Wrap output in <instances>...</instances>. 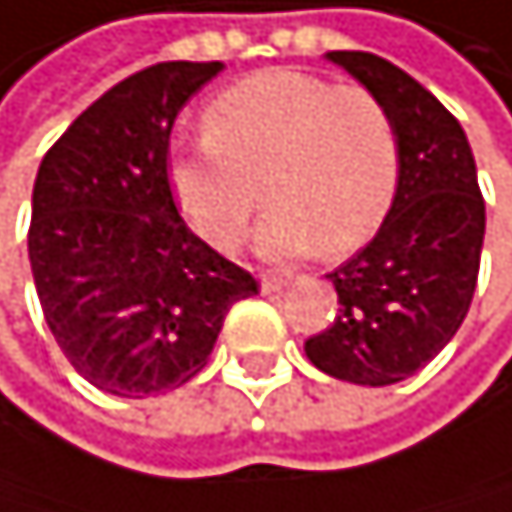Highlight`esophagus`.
Wrapping results in <instances>:
<instances>
[{
    "instance_id": "1",
    "label": "esophagus",
    "mask_w": 512,
    "mask_h": 512,
    "mask_svg": "<svg viewBox=\"0 0 512 512\" xmlns=\"http://www.w3.org/2000/svg\"><path fill=\"white\" fill-rule=\"evenodd\" d=\"M286 283H290L286 277H274V274H267V277L261 280V290H264V293H280Z\"/></svg>"
}]
</instances>
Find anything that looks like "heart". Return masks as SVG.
<instances>
[{
  "label": "heart",
  "mask_w": 512,
  "mask_h": 512,
  "mask_svg": "<svg viewBox=\"0 0 512 512\" xmlns=\"http://www.w3.org/2000/svg\"><path fill=\"white\" fill-rule=\"evenodd\" d=\"M398 133L366 88H341L302 69H264L206 104V133L171 146L168 187L213 245L245 235L258 203L270 210L254 248L270 261L341 254L363 245L398 191Z\"/></svg>",
  "instance_id": "heart-1"
}]
</instances>
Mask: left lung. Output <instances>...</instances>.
Listing matches in <instances>:
<instances>
[{"mask_svg": "<svg viewBox=\"0 0 512 512\" xmlns=\"http://www.w3.org/2000/svg\"><path fill=\"white\" fill-rule=\"evenodd\" d=\"M389 111L401 171L376 238L328 280L331 325L309 337L306 357L341 382L392 385L440 353L468 315L484 245V197L465 130L405 69L363 50H331Z\"/></svg>", "mask_w": 512, "mask_h": 512, "instance_id": "left-lung-1", "label": "left lung"}]
</instances>
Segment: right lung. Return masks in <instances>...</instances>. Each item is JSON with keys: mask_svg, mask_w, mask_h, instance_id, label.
Here are the masks:
<instances>
[{"mask_svg": "<svg viewBox=\"0 0 512 512\" xmlns=\"http://www.w3.org/2000/svg\"><path fill=\"white\" fill-rule=\"evenodd\" d=\"M222 63H155L69 123L37 168L28 258L72 369L120 398L206 366L222 318L258 280L197 238L168 187V136Z\"/></svg>", "mask_w": 512, "mask_h": 512, "instance_id": "obj_1", "label": "right lung"}]
</instances>
